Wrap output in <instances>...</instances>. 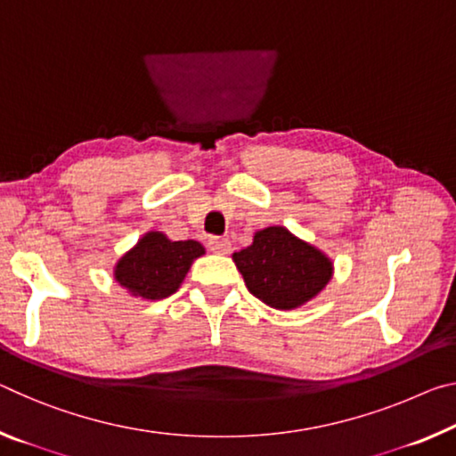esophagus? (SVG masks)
I'll use <instances>...</instances> for the list:
<instances>
[{"label":"esophagus","instance_id":"obj_1","mask_svg":"<svg viewBox=\"0 0 456 456\" xmlns=\"http://www.w3.org/2000/svg\"><path fill=\"white\" fill-rule=\"evenodd\" d=\"M207 248L213 251V254H219V256H225L231 251V241L227 237H208L207 241Z\"/></svg>","mask_w":456,"mask_h":456}]
</instances>
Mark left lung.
<instances>
[{
  "mask_svg": "<svg viewBox=\"0 0 456 456\" xmlns=\"http://www.w3.org/2000/svg\"><path fill=\"white\" fill-rule=\"evenodd\" d=\"M233 262L248 290L276 310L305 306L327 288L335 270L324 251L281 225L256 231L254 241L235 251Z\"/></svg>",
  "mask_w": 456,
  "mask_h": 456,
  "instance_id": "1",
  "label": "left lung"
}]
</instances>
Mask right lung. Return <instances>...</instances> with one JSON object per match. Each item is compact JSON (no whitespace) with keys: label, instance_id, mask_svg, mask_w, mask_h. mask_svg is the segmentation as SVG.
I'll use <instances>...</instances> for the list:
<instances>
[{"label":"right lung","instance_id":"right-lung-1","mask_svg":"<svg viewBox=\"0 0 456 456\" xmlns=\"http://www.w3.org/2000/svg\"><path fill=\"white\" fill-rule=\"evenodd\" d=\"M200 256H205V248L199 241H172L160 231H148L119 257L113 278L135 298L162 300L178 290Z\"/></svg>","mask_w":456,"mask_h":456}]
</instances>
